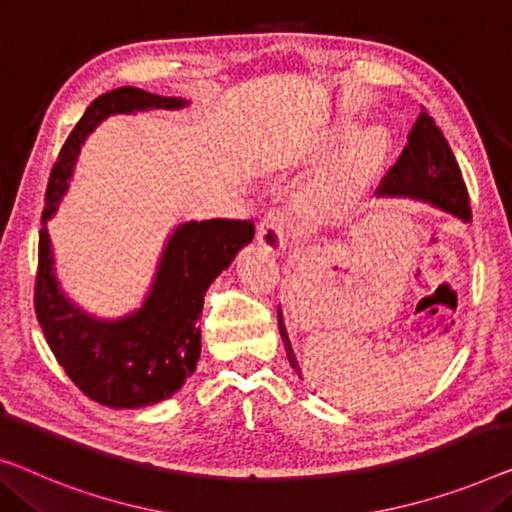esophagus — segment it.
<instances>
[{"mask_svg": "<svg viewBox=\"0 0 512 512\" xmlns=\"http://www.w3.org/2000/svg\"><path fill=\"white\" fill-rule=\"evenodd\" d=\"M258 242L272 254H279L286 247V221L279 212H268L258 224Z\"/></svg>", "mask_w": 512, "mask_h": 512, "instance_id": "esophagus-1", "label": "esophagus"}]
</instances>
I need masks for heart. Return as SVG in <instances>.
I'll use <instances>...</instances> for the list:
<instances>
[{"label": "heart", "mask_w": 512, "mask_h": 512, "mask_svg": "<svg viewBox=\"0 0 512 512\" xmlns=\"http://www.w3.org/2000/svg\"><path fill=\"white\" fill-rule=\"evenodd\" d=\"M342 136L344 127H339V124L316 131L302 147V159H321ZM390 143V133L385 127H367L355 133L348 140L344 152L335 159V164L325 170V175L316 184L314 203L318 210L344 212L358 201L388 157Z\"/></svg>", "instance_id": "1"}]
</instances>
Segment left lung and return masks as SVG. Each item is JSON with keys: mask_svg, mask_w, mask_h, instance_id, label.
I'll list each match as a JSON object with an SVG mask.
<instances>
[{"mask_svg": "<svg viewBox=\"0 0 512 512\" xmlns=\"http://www.w3.org/2000/svg\"><path fill=\"white\" fill-rule=\"evenodd\" d=\"M379 194L388 196H413L420 201H427L441 210H446L455 217L471 221L469 191H466L462 170L457 166V159L450 150L446 136L434 122V117L425 108L420 110L416 124L409 131V143L404 145L402 154L395 161L379 184ZM279 314V332L284 339L286 358L291 367L300 374L298 358H295L291 342H288L284 321Z\"/></svg>", "mask_w": 512, "mask_h": 512, "instance_id": "obj_1", "label": "left lung"}]
</instances>
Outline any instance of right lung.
<instances>
[{"mask_svg": "<svg viewBox=\"0 0 512 512\" xmlns=\"http://www.w3.org/2000/svg\"><path fill=\"white\" fill-rule=\"evenodd\" d=\"M182 99L120 87L87 106L59 152L46 189L39 231L34 309L50 351L69 379L110 409H138L168 399L194 374L201 358L205 291L244 244L254 240L251 219H210L182 224L168 240L145 305L120 321H96L59 293L46 221L66 191L80 145L96 124L115 113L182 108Z\"/></svg>", "mask_w": 512, "mask_h": 512, "instance_id": "obj_1", "label": "right lung"}]
</instances>
